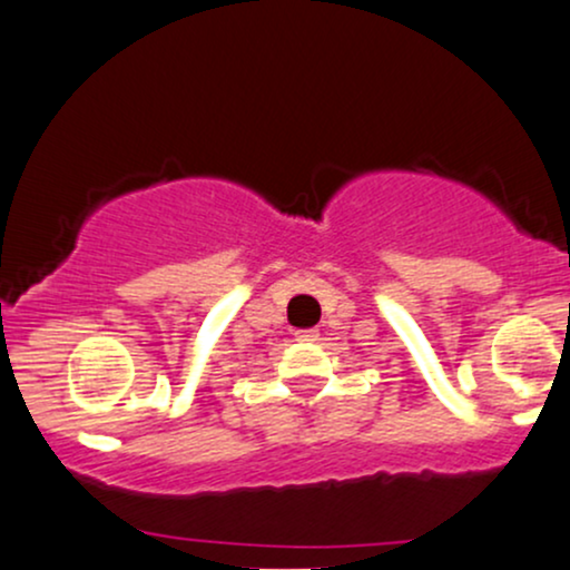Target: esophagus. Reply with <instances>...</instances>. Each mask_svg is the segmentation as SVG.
Here are the masks:
<instances>
[{
  "label": "esophagus",
  "mask_w": 570,
  "mask_h": 570,
  "mask_svg": "<svg viewBox=\"0 0 570 570\" xmlns=\"http://www.w3.org/2000/svg\"><path fill=\"white\" fill-rule=\"evenodd\" d=\"M297 340L299 342H315V340H318V332H315V328H303V332H297Z\"/></svg>",
  "instance_id": "obj_1"
}]
</instances>
